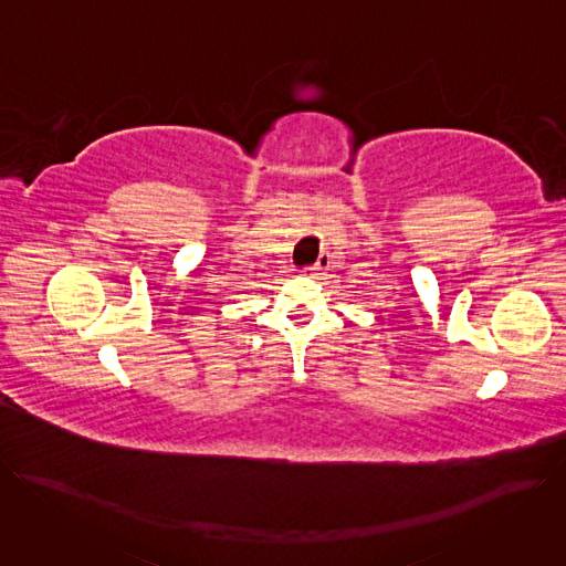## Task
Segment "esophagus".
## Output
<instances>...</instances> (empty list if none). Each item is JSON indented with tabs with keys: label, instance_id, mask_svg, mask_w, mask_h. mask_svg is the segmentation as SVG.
Returning <instances> with one entry per match:
<instances>
[{
	"label": "esophagus",
	"instance_id": "1",
	"mask_svg": "<svg viewBox=\"0 0 566 566\" xmlns=\"http://www.w3.org/2000/svg\"><path fill=\"white\" fill-rule=\"evenodd\" d=\"M329 266H332V255H329V253H322L319 260L308 269V275L317 280V277H322V275H325V273L329 271Z\"/></svg>",
	"mask_w": 566,
	"mask_h": 566
}]
</instances>
